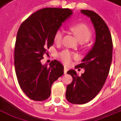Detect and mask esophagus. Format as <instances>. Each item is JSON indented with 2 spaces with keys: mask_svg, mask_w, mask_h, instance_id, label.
I'll use <instances>...</instances> for the list:
<instances>
[{
  "mask_svg": "<svg viewBox=\"0 0 121 121\" xmlns=\"http://www.w3.org/2000/svg\"><path fill=\"white\" fill-rule=\"evenodd\" d=\"M68 68H67L66 66H64V73L66 74V73H67V72H68Z\"/></svg>",
  "mask_w": 121,
  "mask_h": 121,
  "instance_id": "obj_1",
  "label": "esophagus"
}]
</instances>
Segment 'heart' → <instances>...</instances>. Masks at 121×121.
Masks as SVG:
<instances>
[{
    "instance_id": "heart-1",
    "label": "heart",
    "mask_w": 121,
    "mask_h": 121,
    "mask_svg": "<svg viewBox=\"0 0 121 121\" xmlns=\"http://www.w3.org/2000/svg\"><path fill=\"white\" fill-rule=\"evenodd\" d=\"M70 30L75 35L78 40L82 43H86L92 38V32L85 24L82 23L77 24L70 26ZM63 31L59 29L55 33L54 36V41L56 43H60L62 40ZM77 55L68 50H65L61 52L59 58L66 64H69L73 58H76Z\"/></svg>"
}]
</instances>
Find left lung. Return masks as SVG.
Segmentation results:
<instances>
[{"instance_id": "8db88e82", "label": "left lung", "mask_w": 121, "mask_h": 121, "mask_svg": "<svg viewBox=\"0 0 121 121\" xmlns=\"http://www.w3.org/2000/svg\"><path fill=\"white\" fill-rule=\"evenodd\" d=\"M90 18L95 31V41L92 49L76 68H84L80 77L74 70L67 73L73 78L66 87V98L74 104H83L97 95L105 83L109 74L112 58V40L111 33L104 21L92 10H81Z\"/></svg>"}]
</instances>
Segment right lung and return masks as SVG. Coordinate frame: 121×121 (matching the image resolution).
Returning <instances> with one entry per match:
<instances>
[{
	"label": "right lung",
	"mask_w": 121,
	"mask_h": 121,
	"mask_svg": "<svg viewBox=\"0 0 121 121\" xmlns=\"http://www.w3.org/2000/svg\"><path fill=\"white\" fill-rule=\"evenodd\" d=\"M72 13L69 9L44 8L20 26L14 49L15 70L21 88L33 100L48 99L53 82L64 73L58 61H52L48 66L41 60L53 44L55 33Z\"/></svg>",
	"instance_id": "1"
}]
</instances>
